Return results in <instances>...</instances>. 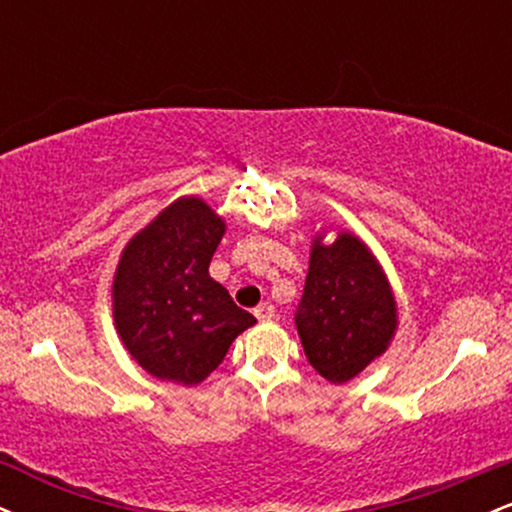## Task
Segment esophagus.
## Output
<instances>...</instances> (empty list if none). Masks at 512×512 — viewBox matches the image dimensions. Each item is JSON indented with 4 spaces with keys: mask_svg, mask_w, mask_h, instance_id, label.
Listing matches in <instances>:
<instances>
[{
    "mask_svg": "<svg viewBox=\"0 0 512 512\" xmlns=\"http://www.w3.org/2000/svg\"><path fill=\"white\" fill-rule=\"evenodd\" d=\"M255 317H257V320H272V317H274V305L272 303H260L255 308Z\"/></svg>",
    "mask_w": 512,
    "mask_h": 512,
    "instance_id": "1",
    "label": "esophagus"
}]
</instances>
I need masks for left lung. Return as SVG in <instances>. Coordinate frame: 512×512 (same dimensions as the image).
Here are the masks:
<instances>
[{"instance_id":"8db88e82","label":"left lung","mask_w":512,"mask_h":512,"mask_svg":"<svg viewBox=\"0 0 512 512\" xmlns=\"http://www.w3.org/2000/svg\"><path fill=\"white\" fill-rule=\"evenodd\" d=\"M315 233L296 327L310 366L334 385L349 383L395 339L397 298L383 264L361 238Z\"/></svg>"}]
</instances>
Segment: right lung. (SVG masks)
I'll list each match as a JSON object with an SVG mask.
<instances>
[{"mask_svg":"<svg viewBox=\"0 0 512 512\" xmlns=\"http://www.w3.org/2000/svg\"><path fill=\"white\" fill-rule=\"evenodd\" d=\"M223 233L226 221L202 197L185 195L122 250L113 276L115 330L129 356L158 380L199 385L257 322L209 276Z\"/></svg>","mask_w":512,"mask_h":512,"instance_id":"obj_1","label":"right lung"}]
</instances>
